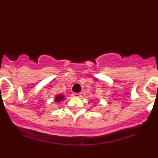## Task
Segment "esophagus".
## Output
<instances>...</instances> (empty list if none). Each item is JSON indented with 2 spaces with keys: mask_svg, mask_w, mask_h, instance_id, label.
<instances>
[{
  "mask_svg": "<svg viewBox=\"0 0 158 158\" xmlns=\"http://www.w3.org/2000/svg\"><path fill=\"white\" fill-rule=\"evenodd\" d=\"M72 96H73V97H81V93H73L72 94Z\"/></svg>",
  "mask_w": 158,
  "mask_h": 158,
  "instance_id": "34e87169",
  "label": "esophagus"
}]
</instances>
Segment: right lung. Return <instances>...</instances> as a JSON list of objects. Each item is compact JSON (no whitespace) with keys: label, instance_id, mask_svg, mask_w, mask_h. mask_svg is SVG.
Here are the masks:
<instances>
[{"label":"right lung","instance_id":"right-lung-1","mask_svg":"<svg viewBox=\"0 0 158 158\" xmlns=\"http://www.w3.org/2000/svg\"><path fill=\"white\" fill-rule=\"evenodd\" d=\"M62 99H63V96L62 95L57 96V97H56V102H59V101L61 100Z\"/></svg>","mask_w":158,"mask_h":158}]
</instances>
